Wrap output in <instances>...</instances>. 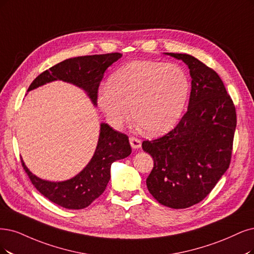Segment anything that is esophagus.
Masks as SVG:
<instances>
[{"label": "esophagus", "instance_id": "obj_1", "mask_svg": "<svg viewBox=\"0 0 254 254\" xmlns=\"http://www.w3.org/2000/svg\"><path fill=\"white\" fill-rule=\"evenodd\" d=\"M129 143H130V146H132L134 149H139L141 147V141L135 137H129Z\"/></svg>", "mask_w": 254, "mask_h": 254}]
</instances>
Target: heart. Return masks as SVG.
<instances>
[{
	"instance_id": "b5f03b06",
	"label": "heart",
	"mask_w": 254,
	"mask_h": 254,
	"mask_svg": "<svg viewBox=\"0 0 254 254\" xmlns=\"http://www.w3.org/2000/svg\"><path fill=\"white\" fill-rule=\"evenodd\" d=\"M190 79L177 64L153 61L130 62L113 73L100 89L97 103L109 124L121 127L129 116L151 135L173 128L189 99Z\"/></svg>"
}]
</instances>
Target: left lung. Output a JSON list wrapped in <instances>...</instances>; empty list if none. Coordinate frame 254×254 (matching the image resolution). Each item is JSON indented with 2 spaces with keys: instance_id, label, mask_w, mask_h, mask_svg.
<instances>
[{
  "instance_id": "1",
  "label": "left lung",
  "mask_w": 254,
  "mask_h": 254,
  "mask_svg": "<svg viewBox=\"0 0 254 254\" xmlns=\"http://www.w3.org/2000/svg\"><path fill=\"white\" fill-rule=\"evenodd\" d=\"M165 54L190 69L189 109L170 133L143 141L142 148L154 159L148 191L160 204L181 209L201 202L227 171L237 114L217 72L190 54Z\"/></svg>"
}]
</instances>
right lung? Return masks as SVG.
<instances>
[{"mask_svg":"<svg viewBox=\"0 0 254 254\" xmlns=\"http://www.w3.org/2000/svg\"><path fill=\"white\" fill-rule=\"evenodd\" d=\"M121 56V53H109L65 60L40 74L28 88V92L46 83L62 80L83 90L93 106L96 107L98 87L103 74ZM130 153L132 148L127 136L102 122L92 159L71 179L60 182L43 180L29 171L23 159L22 164L35 189L47 199L67 209H82L105 191L111 178L112 163L127 158Z\"/></svg>","mask_w":254,"mask_h":254,"instance_id":"add662e5","label":"right lung"}]
</instances>
